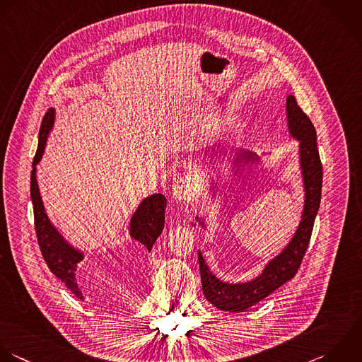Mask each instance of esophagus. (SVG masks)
<instances>
[{
  "instance_id": "esophagus-1",
  "label": "esophagus",
  "mask_w": 362,
  "mask_h": 362,
  "mask_svg": "<svg viewBox=\"0 0 362 362\" xmlns=\"http://www.w3.org/2000/svg\"><path fill=\"white\" fill-rule=\"evenodd\" d=\"M199 190V177L196 173H189L173 183L172 194L177 202H185L190 199Z\"/></svg>"
}]
</instances>
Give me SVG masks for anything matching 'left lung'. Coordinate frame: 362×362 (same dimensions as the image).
I'll use <instances>...</instances> for the list:
<instances>
[{
	"mask_svg": "<svg viewBox=\"0 0 362 362\" xmlns=\"http://www.w3.org/2000/svg\"><path fill=\"white\" fill-rule=\"evenodd\" d=\"M286 111L289 131L293 138L300 141V168L306 192L302 221L289 245L267 265V268L258 278L247 284L221 282L211 274V271L206 265L204 258L199 252L203 295L211 305H214L220 310L240 313L269 296L272 292H275L278 288H281L296 275L308 251L315 218L320 207L323 166L317 149L316 129L310 118L298 105V101L293 95H288ZM240 158L244 162L258 160V158L251 152L240 153Z\"/></svg>",
	"mask_w": 362,
	"mask_h": 362,
	"instance_id": "8db88e82",
	"label": "left lung"
}]
</instances>
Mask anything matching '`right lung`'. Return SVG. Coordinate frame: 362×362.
Masks as SVG:
<instances>
[{"label": "right lung", "instance_id": "add662e5", "mask_svg": "<svg viewBox=\"0 0 362 362\" xmlns=\"http://www.w3.org/2000/svg\"><path fill=\"white\" fill-rule=\"evenodd\" d=\"M54 121V110L49 108L45 114L39 129V145L32 162L30 172V199L33 204V218L37 244L42 257L50 272L59 278L76 298L83 299V293L76 279V271L83 261V254L69 245L63 237L50 224L40 199L36 182V163L40 160L49 131ZM166 199L163 194H152L146 197L131 218V237L142 245L145 251H151L156 238L160 235L165 224Z\"/></svg>", "mask_w": 362, "mask_h": 362}]
</instances>
